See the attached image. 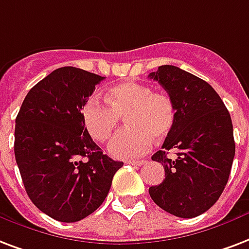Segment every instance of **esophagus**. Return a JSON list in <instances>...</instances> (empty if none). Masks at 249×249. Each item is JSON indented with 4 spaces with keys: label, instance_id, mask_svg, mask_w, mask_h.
Listing matches in <instances>:
<instances>
[{
    "label": "esophagus",
    "instance_id": "1",
    "mask_svg": "<svg viewBox=\"0 0 249 249\" xmlns=\"http://www.w3.org/2000/svg\"><path fill=\"white\" fill-rule=\"evenodd\" d=\"M128 164H132V166H142V164H145L146 160H126Z\"/></svg>",
    "mask_w": 249,
    "mask_h": 249
}]
</instances>
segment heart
I'll return each instance as SVG.
<instances>
[{
  "instance_id": "b5f03b06",
  "label": "heart",
  "mask_w": 249,
  "mask_h": 249,
  "mask_svg": "<svg viewBox=\"0 0 249 249\" xmlns=\"http://www.w3.org/2000/svg\"><path fill=\"white\" fill-rule=\"evenodd\" d=\"M104 100L107 106L90 98L81 109L83 126L94 141H107L120 117L126 128L112 138L108 151L120 159L141 157L172 132L176 123L174 100L164 92H155L147 85L124 82L109 87Z\"/></svg>"
}]
</instances>
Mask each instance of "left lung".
<instances>
[{"label": "left lung", "instance_id": "left-lung-1", "mask_svg": "<svg viewBox=\"0 0 249 249\" xmlns=\"http://www.w3.org/2000/svg\"><path fill=\"white\" fill-rule=\"evenodd\" d=\"M168 92L176 123L151 159L162 163L166 179L149 188L159 208L193 218L212 208L223 192L235 157L231 116L219 95L204 79L178 66L162 65L149 74ZM178 150L170 160L168 150Z\"/></svg>", "mask_w": 249, "mask_h": 249}]
</instances>
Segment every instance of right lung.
Instances as JSON below:
<instances>
[{"mask_svg":"<svg viewBox=\"0 0 249 249\" xmlns=\"http://www.w3.org/2000/svg\"><path fill=\"white\" fill-rule=\"evenodd\" d=\"M103 79L73 66L53 70L28 91L15 119V160L24 189L56 221L78 222L94 213L124 164L103 154L81 117Z\"/></svg>","mask_w":249,"mask_h":249,"instance_id":"right-lung-1","label":"right lung"}]
</instances>
